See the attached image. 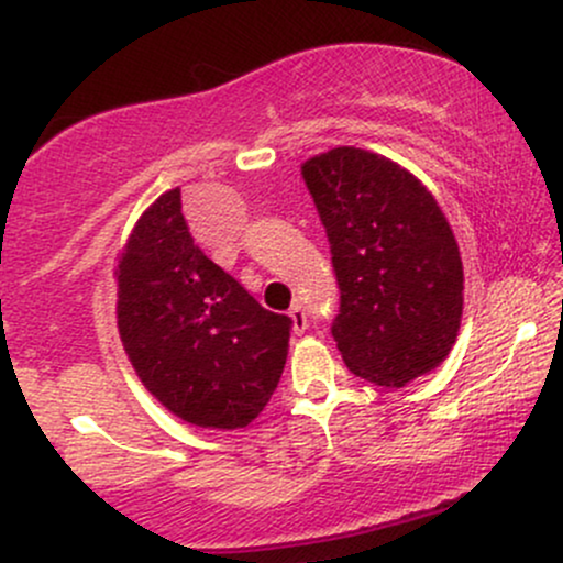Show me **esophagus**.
I'll return each instance as SVG.
<instances>
[{
  "mask_svg": "<svg viewBox=\"0 0 563 563\" xmlns=\"http://www.w3.org/2000/svg\"><path fill=\"white\" fill-rule=\"evenodd\" d=\"M290 322H294V331L296 333H303L307 331V325H309V320H307V312H303V307L301 303H294V307H290Z\"/></svg>",
  "mask_w": 563,
  "mask_h": 563,
  "instance_id": "esophagus-1",
  "label": "esophagus"
}]
</instances>
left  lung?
<instances>
[{
  "label": "left lung",
  "mask_w": 563,
  "mask_h": 563,
  "mask_svg": "<svg viewBox=\"0 0 563 563\" xmlns=\"http://www.w3.org/2000/svg\"><path fill=\"white\" fill-rule=\"evenodd\" d=\"M341 290L331 333L354 376L399 386L450 354L463 262L434 196L394 161L333 147L301 166Z\"/></svg>",
  "instance_id": "left-lung-1"
}]
</instances>
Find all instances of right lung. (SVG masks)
<instances>
[{"mask_svg":"<svg viewBox=\"0 0 563 563\" xmlns=\"http://www.w3.org/2000/svg\"><path fill=\"white\" fill-rule=\"evenodd\" d=\"M115 280L129 363L166 410L203 429H243L260 416L286 367L294 322L198 249L179 187L137 219Z\"/></svg>","mask_w":563,"mask_h":563,"instance_id":"right-lung-1","label":"right lung"}]
</instances>
